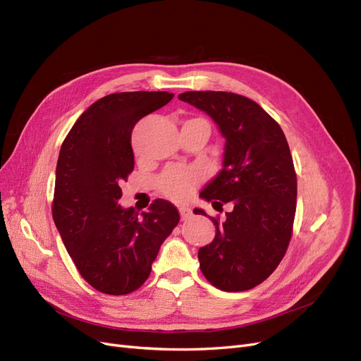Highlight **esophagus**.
Wrapping results in <instances>:
<instances>
[{
  "label": "esophagus",
  "instance_id": "obj_1",
  "mask_svg": "<svg viewBox=\"0 0 361 361\" xmlns=\"http://www.w3.org/2000/svg\"><path fill=\"white\" fill-rule=\"evenodd\" d=\"M179 214H180L182 219H186V218L191 216L192 210L190 207H186V206H179Z\"/></svg>",
  "mask_w": 361,
  "mask_h": 361
}]
</instances>
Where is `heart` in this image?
<instances>
[{
	"instance_id": "heart-1",
	"label": "heart",
	"mask_w": 361,
	"mask_h": 361,
	"mask_svg": "<svg viewBox=\"0 0 361 361\" xmlns=\"http://www.w3.org/2000/svg\"><path fill=\"white\" fill-rule=\"evenodd\" d=\"M200 182V173L192 169H173L166 171L158 180V188L164 195L182 200L188 197L197 183Z\"/></svg>"
}]
</instances>
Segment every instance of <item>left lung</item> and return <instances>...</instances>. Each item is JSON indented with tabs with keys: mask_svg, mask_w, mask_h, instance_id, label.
Segmentation results:
<instances>
[{
	"mask_svg": "<svg viewBox=\"0 0 361 361\" xmlns=\"http://www.w3.org/2000/svg\"><path fill=\"white\" fill-rule=\"evenodd\" d=\"M179 100L212 118L226 139L222 167L200 197L233 210L222 224L210 218L216 233L198 250L200 269L222 291L251 290L278 267L291 239L297 178L288 142L279 123L243 95L188 91Z\"/></svg>",
	"mask_w": 361,
	"mask_h": 361,
	"instance_id": "left-lung-1",
	"label": "left lung"
}]
</instances>
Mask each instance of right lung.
<instances>
[{
    "instance_id": "right-lung-1",
    "label": "right lung",
    "mask_w": 361,
    "mask_h": 361,
    "mask_svg": "<svg viewBox=\"0 0 361 361\" xmlns=\"http://www.w3.org/2000/svg\"><path fill=\"white\" fill-rule=\"evenodd\" d=\"M171 98L166 91L106 95L83 111L61 146L54 221L82 278L102 293L142 287L179 222L178 209L161 198L142 215L118 203L134 169V126Z\"/></svg>"
}]
</instances>
